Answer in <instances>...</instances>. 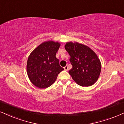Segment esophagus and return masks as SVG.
Here are the masks:
<instances>
[{
  "mask_svg": "<svg viewBox=\"0 0 124 124\" xmlns=\"http://www.w3.org/2000/svg\"><path fill=\"white\" fill-rule=\"evenodd\" d=\"M64 70H65V71H68V67L67 66V65H66V66H65L64 67Z\"/></svg>",
  "mask_w": 124,
  "mask_h": 124,
  "instance_id": "esophagus-1",
  "label": "esophagus"
}]
</instances>
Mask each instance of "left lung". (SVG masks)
<instances>
[{"label": "left lung", "mask_w": 124, "mask_h": 124, "mask_svg": "<svg viewBox=\"0 0 124 124\" xmlns=\"http://www.w3.org/2000/svg\"><path fill=\"white\" fill-rule=\"evenodd\" d=\"M65 48L71 57L72 68L69 74L73 80L81 86L94 85L101 70V63L97 54L88 46L76 42H67Z\"/></svg>", "instance_id": "1"}]
</instances>
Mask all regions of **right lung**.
<instances>
[{
    "mask_svg": "<svg viewBox=\"0 0 124 124\" xmlns=\"http://www.w3.org/2000/svg\"><path fill=\"white\" fill-rule=\"evenodd\" d=\"M60 43L53 41L42 42L29 56L26 70L30 82L37 87L46 88L53 85L64 68L60 66L56 54Z\"/></svg>",
    "mask_w": 124,
    "mask_h": 124,
    "instance_id": "obj_1",
    "label": "right lung"
}]
</instances>
